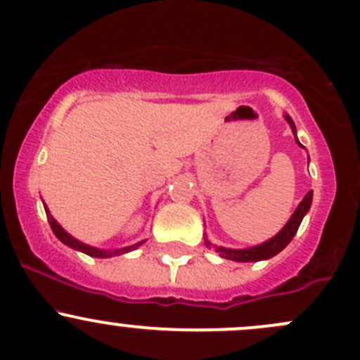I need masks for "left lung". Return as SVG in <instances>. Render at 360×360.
<instances>
[{
	"instance_id": "left-lung-1",
	"label": "left lung",
	"mask_w": 360,
	"mask_h": 360,
	"mask_svg": "<svg viewBox=\"0 0 360 360\" xmlns=\"http://www.w3.org/2000/svg\"><path fill=\"white\" fill-rule=\"evenodd\" d=\"M285 118H287V122L290 123V127H292V130H293V135H295V125H293L292 118H290L288 115H285ZM295 142L300 146V148H302V144L299 142L297 135H295ZM311 202H312V191H309L302 199V202L297 206L295 212H293L292 218L288 219L287 225L281 228V231H278V233L274 235L273 238H269L268 242L261 243V245H256V247H250V249H240V250H238V249H225V247H216L214 245L216 252H218L221 257L230 259V261H238V262L262 261V259H269V257L276 256L278 252H281V250H283L285 247L288 245L290 240L293 238V235L297 233L300 223H302V218L305 214H307L309 207H311ZM206 245H211V243L206 240Z\"/></svg>"
}]
</instances>
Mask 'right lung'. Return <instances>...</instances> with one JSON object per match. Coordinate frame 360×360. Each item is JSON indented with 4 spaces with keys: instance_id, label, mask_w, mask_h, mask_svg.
I'll use <instances>...</instances> for the list:
<instances>
[{
    "instance_id": "right-lung-1",
    "label": "right lung",
    "mask_w": 360,
    "mask_h": 360,
    "mask_svg": "<svg viewBox=\"0 0 360 360\" xmlns=\"http://www.w3.org/2000/svg\"><path fill=\"white\" fill-rule=\"evenodd\" d=\"M46 210V216H48V221H49V226H51L53 233L56 235L58 240H61L65 243V245L72 247V249L75 250H80V252L87 254V256H92V257H113V256H120V254H125V252H130V250H135L139 245H142L144 240L135 243V245H130V247H125V249H117V250H101V249H96V247H91V245H86V243L79 242L77 238H73L72 235H68L67 231L63 230L60 225H58V221L55 218H53L51 214H49L48 207H44Z\"/></svg>"
}]
</instances>
